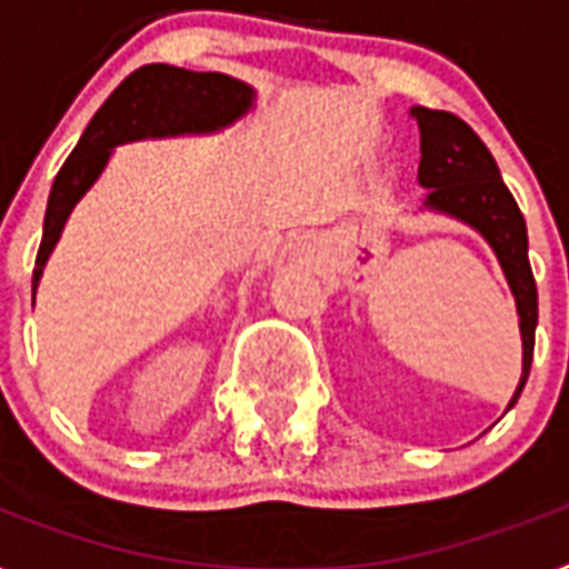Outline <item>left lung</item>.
<instances>
[{"instance_id":"obj_1","label":"left lung","mask_w":569,"mask_h":569,"mask_svg":"<svg viewBox=\"0 0 569 569\" xmlns=\"http://www.w3.org/2000/svg\"><path fill=\"white\" fill-rule=\"evenodd\" d=\"M412 119L420 131L418 180L427 187V207L477 228L497 253L515 292L523 336V377L511 397L515 406L529 380L538 327V286L529 266L523 212L502 183L491 151L465 119L429 108H412Z\"/></svg>"}]
</instances>
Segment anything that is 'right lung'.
I'll list each match as a JSON object with an SVG mask.
<instances>
[{
    "label": "right lung",
    "mask_w": 569,
    "mask_h": 569,
    "mask_svg": "<svg viewBox=\"0 0 569 569\" xmlns=\"http://www.w3.org/2000/svg\"><path fill=\"white\" fill-rule=\"evenodd\" d=\"M251 87L237 78L221 72H192L169 63H149L124 78L110 92V99L96 110V117L90 119L87 131L54 178L31 286L37 289L63 221L69 219L78 198L101 174L113 146L142 137L216 131L242 117L251 108Z\"/></svg>",
    "instance_id": "right-lung-1"
}]
</instances>
